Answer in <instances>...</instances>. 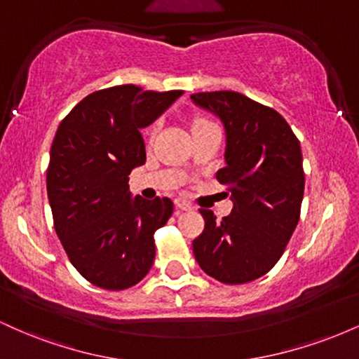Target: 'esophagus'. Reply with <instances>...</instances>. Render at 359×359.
I'll use <instances>...</instances> for the list:
<instances>
[{
    "instance_id": "34e87169",
    "label": "esophagus",
    "mask_w": 359,
    "mask_h": 359,
    "mask_svg": "<svg viewBox=\"0 0 359 359\" xmlns=\"http://www.w3.org/2000/svg\"><path fill=\"white\" fill-rule=\"evenodd\" d=\"M175 208L180 209V211H192L194 205L184 199H175Z\"/></svg>"
}]
</instances>
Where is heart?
Instances as JSON below:
<instances>
[{
  "label": "heart",
  "mask_w": 359,
  "mask_h": 359,
  "mask_svg": "<svg viewBox=\"0 0 359 359\" xmlns=\"http://www.w3.org/2000/svg\"><path fill=\"white\" fill-rule=\"evenodd\" d=\"M204 125H211V123L205 121V119H197V121L194 123V128H199V126H204ZM154 131H155V128H151L150 133H154Z\"/></svg>",
  "instance_id": "b5f03b06"
}]
</instances>
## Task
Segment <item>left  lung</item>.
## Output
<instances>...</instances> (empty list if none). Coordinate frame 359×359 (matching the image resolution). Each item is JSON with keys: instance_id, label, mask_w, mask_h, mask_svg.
I'll return each mask as SVG.
<instances>
[{"instance_id": "left-lung-1", "label": "left lung", "mask_w": 359, "mask_h": 359, "mask_svg": "<svg viewBox=\"0 0 359 359\" xmlns=\"http://www.w3.org/2000/svg\"><path fill=\"white\" fill-rule=\"evenodd\" d=\"M191 100L224 126L226 165L216 179L233 201L221 221L201 209L205 226L192 241L194 257L222 283L251 282L273 269L299 222L306 182L300 143L277 111L240 93H197Z\"/></svg>"}]
</instances>
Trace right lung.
<instances>
[{"label":"right lung","mask_w":359,"mask_h":359,"mask_svg":"<svg viewBox=\"0 0 359 359\" xmlns=\"http://www.w3.org/2000/svg\"><path fill=\"white\" fill-rule=\"evenodd\" d=\"M182 96L133 84L89 94L57 128L47 168L55 233L93 285L125 290L150 271L154 234L174 212L168 197H131V170L147 160L140 130Z\"/></svg>","instance_id":"obj_1"}]
</instances>
